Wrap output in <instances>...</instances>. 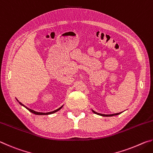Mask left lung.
<instances>
[{"label": "left lung", "instance_id": "8db88e82", "mask_svg": "<svg viewBox=\"0 0 153 153\" xmlns=\"http://www.w3.org/2000/svg\"><path fill=\"white\" fill-rule=\"evenodd\" d=\"M92 111H93V113H94L95 114H97V115H100V116H104V117H111V116H114V115H120V114H121V113H115V114H111V115H105V114H101V113H97V112H96V111H93V110H92Z\"/></svg>", "mask_w": 153, "mask_h": 153}]
</instances>
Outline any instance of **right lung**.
Wrapping results in <instances>:
<instances>
[{
  "label": "right lung",
  "instance_id": "1",
  "mask_svg": "<svg viewBox=\"0 0 153 153\" xmlns=\"http://www.w3.org/2000/svg\"><path fill=\"white\" fill-rule=\"evenodd\" d=\"M17 100V102H19V100H18L17 99H16ZM19 104L22 105V106H24V107H25V108H26L29 111H30L31 113H33V114H35V115H50V114H53V113H55V112H56V111H59L61 109V108L63 107V106H61V107H59V108H57V109H56V110H55V111H51V112H48V113H40V112H37V111H33V110H32V109H30V108H27V107H25V106L24 105H23L22 102H19Z\"/></svg>",
  "mask_w": 153,
  "mask_h": 153
}]
</instances>
